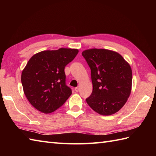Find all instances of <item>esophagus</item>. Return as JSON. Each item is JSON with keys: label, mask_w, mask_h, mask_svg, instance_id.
I'll return each mask as SVG.
<instances>
[{"label": "esophagus", "mask_w": 156, "mask_h": 156, "mask_svg": "<svg viewBox=\"0 0 156 156\" xmlns=\"http://www.w3.org/2000/svg\"><path fill=\"white\" fill-rule=\"evenodd\" d=\"M74 90H75V91H76V92H78V91H79V87H76Z\"/></svg>", "instance_id": "1"}]
</instances>
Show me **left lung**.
Listing matches in <instances>:
<instances>
[{
	"mask_svg": "<svg viewBox=\"0 0 156 156\" xmlns=\"http://www.w3.org/2000/svg\"><path fill=\"white\" fill-rule=\"evenodd\" d=\"M91 70L92 92L86 99L90 107L102 115H111L123 107L130 96L132 70L119 53L105 49L82 51Z\"/></svg>",
	"mask_w": 156,
	"mask_h": 156,
	"instance_id": "obj_1",
	"label": "left lung"
}]
</instances>
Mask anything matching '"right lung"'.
Returning a JSON list of instances; mask_svg holds the SVG:
<instances>
[{
    "mask_svg": "<svg viewBox=\"0 0 156 156\" xmlns=\"http://www.w3.org/2000/svg\"><path fill=\"white\" fill-rule=\"evenodd\" d=\"M77 49L60 48L35 54L21 74L24 93L31 105L45 114L57 110L72 94L66 84V66L78 54Z\"/></svg>",
    "mask_w": 156,
    "mask_h": 156,
    "instance_id": "right-lung-1",
    "label": "right lung"
}]
</instances>
